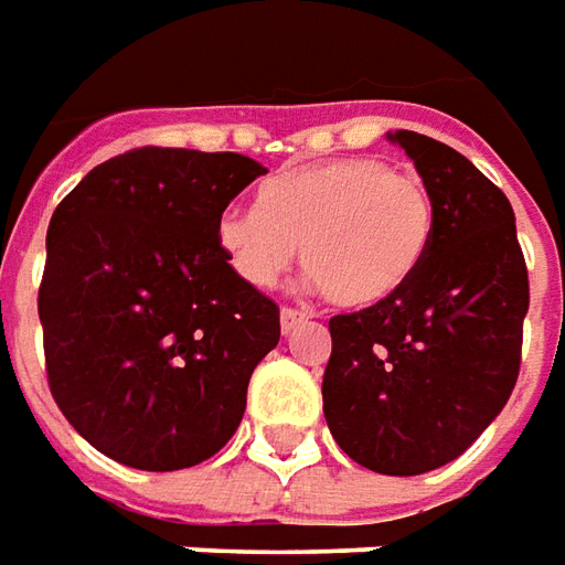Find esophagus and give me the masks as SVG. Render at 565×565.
<instances>
[{"label":"esophagus","instance_id":"1","mask_svg":"<svg viewBox=\"0 0 565 565\" xmlns=\"http://www.w3.org/2000/svg\"><path fill=\"white\" fill-rule=\"evenodd\" d=\"M307 320H310V317H307L305 310H295V307H282V310H279V326H282V334L295 332V329Z\"/></svg>","mask_w":565,"mask_h":565}]
</instances>
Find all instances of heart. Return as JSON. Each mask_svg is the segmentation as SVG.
Returning <instances> with one entry per match:
<instances>
[{
	"label": "heart",
	"instance_id": "obj_1",
	"mask_svg": "<svg viewBox=\"0 0 565 565\" xmlns=\"http://www.w3.org/2000/svg\"><path fill=\"white\" fill-rule=\"evenodd\" d=\"M437 231L430 190L369 157L329 159L282 171L258 190V205H227L217 248L252 286H274L295 245L310 282L344 310L394 298L422 270Z\"/></svg>",
	"mask_w": 565,
	"mask_h": 565
}]
</instances>
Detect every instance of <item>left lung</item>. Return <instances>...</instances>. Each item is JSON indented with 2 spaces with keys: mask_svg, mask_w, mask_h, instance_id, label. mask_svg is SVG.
<instances>
[{
  "mask_svg": "<svg viewBox=\"0 0 565 565\" xmlns=\"http://www.w3.org/2000/svg\"><path fill=\"white\" fill-rule=\"evenodd\" d=\"M387 138L430 190L437 231L394 298L329 320L322 412L356 465L415 477L455 461L508 403L529 274L511 202L483 171L418 131Z\"/></svg>",
  "mask_w": 565,
  "mask_h": 565,
  "instance_id": "8db88e82",
  "label": "left lung"
}]
</instances>
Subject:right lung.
I'll return each instance as SVG.
<instances>
[{
  "instance_id": "obj_1",
  "label": "right lung",
  "mask_w": 565,
  "mask_h": 565,
  "mask_svg": "<svg viewBox=\"0 0 565 565\" xmlns=\"http://www.w3.org/2000/svg\"><path fill=\"white\" fill-rule=\"evenodd\" d=\"M260 174L239 153L141 147L54 209L39 286L49 387L113 461L193 468L243 422L279 307L233 270L215 221Z\"/></svg>"
}]
</instances>
